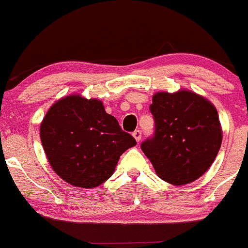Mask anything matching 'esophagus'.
Masks as SVG:
<instances>
[{
	"label": "esophagus",
	"mask_w": 248,
	"mask_h": 248,
	"mask_svg": "<svg viewBox=\"0 0 248 248\" xmlns=\"http://www.w3.org/2000/svg\"><path fill=\"white\" fill-rule=\"evenodd\" d=\"M132 136H134V139L136 140L137 142H140V141H141L142 134H141V131H140V130H135V131L132 132Z\"/></svg>",
	"instance_id": "obj_1"
}]
</instances>
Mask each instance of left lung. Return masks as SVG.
<instances>
[{
  "label": "left lung",
  "mask_w": 248,
  "mask_h": 248,
  "mask_svg": "<svg viewBox=\"0 0 248 248\" xmlns=\"http://www.w3.org/2000/svg\"><path fill=\"white\" fill-rule=\"evenodd\" d=\"M151 113L155 130L141 149L156 175L175 186L198 180L208 170L222 144L216 107L189 90L153 95Z\"/></svg>",
  "instance_id": "left-lung-1"
}]
</instances>
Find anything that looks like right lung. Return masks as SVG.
<instances>
[{
    "mask_svg": "<svg viewBox=\"0 0 248 248\" xmlns=\"http://www.w3.org/2000/svg\"><path fill=\"white\" fill-rule=\"evenodd\" d=\"M40 135L51 169L80 188L106 182L122 154L136 144L100 100L80 95L56 101L42 121Z\"/></svg>",
    "mask_w": 248,
    "mask_h": 248,
    "instance_id": "obj_1",
    "label": "right lung"
}]
</instances>
